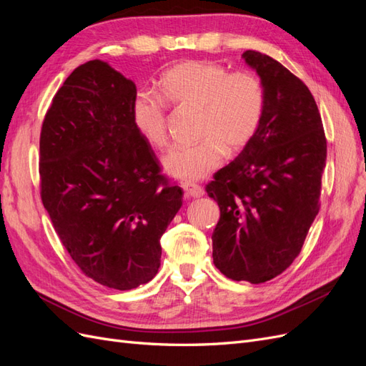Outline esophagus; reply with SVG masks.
<instances>
[{"label":"esophagus","instance_id":"1","mask_svg":"<svg viewBox=\"0 0 366 366\" xmlns=\"http://www.w3.org/2000/svg\"><path fill=\"white\" fill-rule=\"evenodd\" d=\"M183 191L187 197H192V198H200V197L204 195L203 187L198 186V184H192V183H184Z\"/></svg>","mask_w":366,"mask_h":366}]
</instances>
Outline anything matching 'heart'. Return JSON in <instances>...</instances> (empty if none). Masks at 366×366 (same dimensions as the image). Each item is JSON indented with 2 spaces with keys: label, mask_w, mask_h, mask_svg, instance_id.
I'll return each mask as SVG.
<instances>
[{
  "label": "heart",
  "mask_w": 366,
  "mask_h": 366,
  "mask_svg": "<svg viewBox=\"0 0 366 366\" xmlns=\"http://www.w3.org/2000/svg\"><path fill=\"white\" fill-rule=\"evenodd\" d=\"M160 92L182 108H197L194 145L177 147L163 160L169 175L184 182L203 180L226 157V148L237 152L249 145L261 125L265 90L252 70L229 71L214 61H184L166 70ZM164 99L152 92H140L131 105L136 129L156 148L168 145V114Z\"/></svg>",
  "instance_id": "b5f03b06"
}]
</instances>
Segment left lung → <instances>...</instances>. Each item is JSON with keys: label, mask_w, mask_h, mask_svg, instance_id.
Masks as SVG:
<instances>
[{"label": "left lung", "mask_w": 366, "mask_h": 366, "mask_svg": "<svg viewBox=\"0 0 366 366\" xmlns=\"http://www.w3.org/2000/svg\"><path fill=\"white\" fill-rule=\"evenodd\" d=\"M265 108L257 134L219 169L206 192L219 206L212 234L215 267L234 281L261 284L290 267L319 212L327 139L307 85L254 50Z\"/></svg>", "instance_id": "obj_1"}]
</instances>
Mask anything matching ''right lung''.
I'll use <instances>...</instances> for the list:
<instances>
[{"label": "right lung", "mask_w": 366, "mask_h": 366, "mask_svg": "<svg viewBox=\"0 0 366 366\" xmlns=\"http://www.w3.org/2000/svg\"><path fill=\"white\" fill-rule=\"evenodd\" d=\"M136 84L104 61L54 94L39 137L41 200L70 258L93 281L131 290L160 267V238L183 204L131 117Z\"/></svg>", "instance_id": "obj_1"}]
</instances>
